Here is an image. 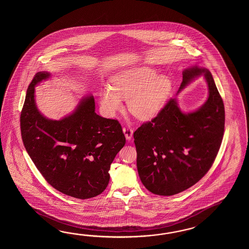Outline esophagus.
Returning <instances> with one entry per match:
<instances>
[{"label": "esophagus", "mask_w": 249, "mask_h": 249, "mask_svg": "<svg viewBox=\"0 0 249 249\" xmlns=\"http://www.w3.org/2000/svg\"><path fill=\"white\" fill-rule=\"evenodd\" d=\"M123 132L125 135L127 141H131L132 137V133H133V130L130 126H124L123 128Z\"/></svg>", "instance_id": "1"}]
</instances>
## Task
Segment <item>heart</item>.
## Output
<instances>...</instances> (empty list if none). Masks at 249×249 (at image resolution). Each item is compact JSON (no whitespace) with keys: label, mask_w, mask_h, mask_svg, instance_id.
<instances>
[{"label":"heart","mask_w":249,"mask_h":249,"mask_svg":"<svg viewBox=\"0 0 249 249\" xmlns=\"http://www.w3.org/2000/svg\"><path fill=\"white\" fill-rule=\"evenodd\" d=\"M111 87L101 90L99 101L107 116H114L123 108L122 100H128L129 111L140 120H150L163 109L173 83L168 75L159 74L148 67L124 70L113 76Z\"/></svg>","instance_id":"b5f03b06"}]
</instances>
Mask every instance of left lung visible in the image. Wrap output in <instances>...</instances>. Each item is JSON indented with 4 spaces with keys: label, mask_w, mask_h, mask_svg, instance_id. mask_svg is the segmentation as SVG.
<instances>
[{
    "label": "left lung",
    "mask_w": 249,
    "mask_h": 249,
    "mask_svg": "<svg viewBox=\"0 0 249 249\" xmlns=\"http://www.w3.org/2000/svg\"><path fill=\"white\" fill-rule=\"evenodd\" d=\"M200 75L208 86L207 100L200 107L184 113L172 99L133 133L138 174L156 195L172 196L196 184L211 168L221 147L225 111L211 73L198 66L184 69L178 93Z\"/></svg>",
    "instance_id": "obj_1"
}]
</instances>
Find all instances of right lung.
Here are the masks:
<instances>
[{"mask_svg": "<svg viewBox=\"0 0 249 249\" xmlns=\"http://www.w3.org/2000/svg\"><path fill=\"white\" fill-rule=\"evenodd\" d=\"M50 76L38 72L28 86L20 116L24 146L54 189L79 199L98 196L108 184L110 164L125 144L121 124L96 114L91 94L60 120L44 117L36 104L35 87Z\"/></svg>", "mask_w": 249, "mask_h": 249, "instance_id": "right-lung-1", "label": "right lung"}]
</instances>
